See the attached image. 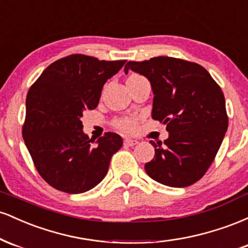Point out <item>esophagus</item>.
Returning <instances> with one entry per match:
<instances>
[{"instance_id": "esophagus-1", "label": "esophagus", "mask_w": 248, "mask_h": 248, "mask_svg": "<svg viewBox=\"0 0 248 248\" xmlns=\"http://www.w3.org/2000/svg\"><path fill=\"white\" fill-rule=\"evenodd\" d=\"M124 143L126 144V146L133 147V146H135V144H138V141L133 140V139H128V138H126V139H124Z\"/></svg>"}]
</instances>
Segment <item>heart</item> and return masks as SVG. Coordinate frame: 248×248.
Here are the masks:
<instances>
[{
	"label": "heart",
	"instance_id": "1",
	"mask_svg": "<svg viewBox=\"0 0 248 248\" xmlns=\"http://www.w3.org/2000/svg\"><path fill=\"white\" fill-rule=\"evenodd\" d=\"M135 76V75H133ZM130 76V77H133ZM115 127L118 128V129H120L121 132L124 133H129L132 132V130L135 129L136 127V121L133 120V119L130 118H122L120 120H118L115 122Z\"/></svg>",
	"mask_w": 248,
	"mask_h": 248
}]
</instances>
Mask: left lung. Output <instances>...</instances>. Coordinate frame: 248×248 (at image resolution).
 <instances>
[{
	"mask_svg": "<svg viewBox=\"0 0 248 248\" xmlns=\"http://www.w3.org/2000/svg\"><path fill=\"white\" fill-rule=\"evenodd\" d=\"M129 70L150 81L152 118L169 133L164 142L150 141L155 156L144 166L148 176L172 187L196 183L215 160L229 126L223 91L203 66L179 58L128 62L124 73Z\"/></svg>",
	"mask_w": 248,
	"mask_h": 248,
	"instance_id": "8db88e82",
	"label": "left lung"
}]
</instances>
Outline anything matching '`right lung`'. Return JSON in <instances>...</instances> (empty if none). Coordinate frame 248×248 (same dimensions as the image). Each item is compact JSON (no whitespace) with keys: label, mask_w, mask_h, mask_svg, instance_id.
Instances as JSON below:
<instances>
[{"label":"right lung","mask_w":248,"mask_h":248,"mask_svg":"<svg viewBox=\"0 0 248 248\" xmlns=\"http://www.w3.org/2000/svg\"><path fill=\"white\" fill-rule=\"evenodd\" d=\"M124 62L71 55L49 65L30 87L22 135L37 171L59 191L81 193L98 186L122 147L115 133L96 142L88 138L80 119L98 106L105 82Z\"/></svg>","instance_id":"1"}]
</instances>
